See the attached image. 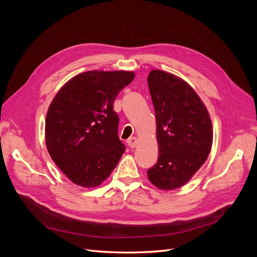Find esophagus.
<instances>
[{
  "label": "esophagus",
  "mask_w": 257,
  "mask_h": 257,
  "mask_svg": "<svg viewBox=\"0 0 257 257\" xmlns=\"http://www.w3.org/2000/svg\"><path fill=\"white\" fill-rule=\"evenodd\" d=\"M126 144L128 145L130 148H135L137 146V144H138V139L136 137H131V138L127 139Z\"/></svg>",
  "instance_id": "34e87169"
}]
</instances>
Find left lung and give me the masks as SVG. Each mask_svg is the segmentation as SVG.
Wrapping results in <instances>:
<instances>
[{
  "label": "left lung",
  "instance_id": "obj_1",
  "mask_svg": "<svg viewBox=\"0 0 257 257\" xmlns=\"http://www.w3.org/2000/svg\"><path fill=\"white\" fill-rule=\"evenodd\" d=\"M157 118L159 159L148 178L161 190L181 188L203 166L212 146V124L196 92L159 69L148 76Z\"/></svg>",
  "mask_w": 257,
  "mask_h": 257
}]
</instances>
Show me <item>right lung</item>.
<instances>
[{"label":"right lung","mask_w":257,"mask_h":257,"mask_svg":"<svg viewBox=\"0 0 257 257\" xmlns=\"http://www.w3.org/2000/svg\"><path fill=\"white\" fill-rule=\"evenodd\" d=\"M133 72L89 71L68 80L54 96L45 124L51 159L77 185L94 188L109 177L125 150L113 102Z\"/></svg>","instance_id":"add662e5"}]
</instances>
